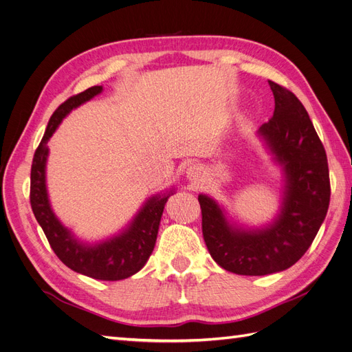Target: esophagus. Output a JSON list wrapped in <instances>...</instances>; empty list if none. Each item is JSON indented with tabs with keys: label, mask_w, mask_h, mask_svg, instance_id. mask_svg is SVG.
<instances>
[{
	"label": "esophagus",
	"mask_w": 352,
	"mask_h": 352,
	"mask_svg": "<svg viewBox=\"0 0 352 352\" xmlns=\"http://www.w3.org/2000/svg\"><path fill=\"white\" fill-rule=\"evenodd\" d=\"M186 177L190 180V182L197 185V184H201L202 180H204L206 172H204V168H202V166L190 164L186 170Z\"/></svg>",
	"instance_id": "34e87169"
}]
</instances>
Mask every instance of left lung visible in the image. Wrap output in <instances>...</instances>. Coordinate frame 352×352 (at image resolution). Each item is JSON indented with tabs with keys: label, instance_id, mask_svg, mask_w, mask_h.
I'll use <instances>...</instances> for the list:
<instances>
[{
	"label": "left lung",
	"instance_id": "8db88e82",
	"mask_svg": "<svg viewBox=\"0 0 352 352\" xmlns=\"http://www.w3.org/2000/svg\"><path fill=\"white\" fill-rule=\"evenodd\" d=\"M273 117L261 124L263 138L285 175L279 214L261 229L232 225L208 195H198L202 235L220 267L243 276H264L289 269L310 248L326 217L330 180L324 146L307 110L295 95L269 80Z\"/></svg>",
	"mask_w": 352,
	"mask_h": 352
}]
</instances>
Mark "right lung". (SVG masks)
<instances>
[{
  "mask_svg": "<svg viewBox=\"0 0 352 352\" xmlns=\"http://www.w3.org/2000/svg\"><path fill=\"white\" fill-rule=\"evenodd\" d=\"M101 92L102 87H92L73 95L51 116L44 138L32 162L30 206L52 251L69 269L98 280H122L140 272L150 258L155 247L164 206L173 190L151 197L122 233L95 245L80 242L66 226H63L50 206L47 192L45 167L50 138L73 109H78Z\"/></svg>",
  "mask_w": 352,
  "mask_h": 352,
  "instance_id": "add662e5",
  "label": "right lung"
}]
</instances>
